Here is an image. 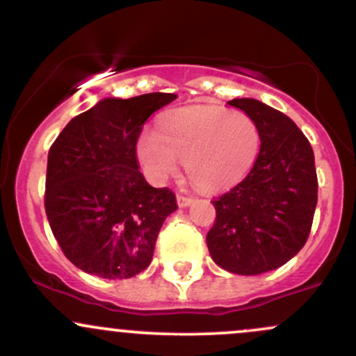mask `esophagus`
I'll list each match as a JSON object with an SVG mask.
<instances>
[{
  "mask_svg": "<svg viewBox=\"0 0 356 356\" xmlns=\"http://www.w3.org/2000/svg\"><path fill=\"white\" fill-rule=\"evenodd\" d=\"M191 202H192V197H187V195L177 194V206H179V207H187V206H191Z\"/></svg>",
  "mask_w": 356,
  "mask_h": 356,
  "instance_id": "1",
  "label": "esophagus"
}]
</instances>
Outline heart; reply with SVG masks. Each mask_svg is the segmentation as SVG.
Segmentation results:
<instances>
[{"instance_id":"heart-1","label":"heart","mask_w":356,"mask_h":356,"mask_svg":"<svg viewBox=\"0 0 356 356\" xmlns=\"http://www.w3.org/2000/svg\"><path fill=\"white\" fill-rule=\"evenodd\" d=\"M261 149L259 127L246 113L224 107H187L165 113L157 130L137 140L138 161L154 182L177 174L179 161L199 189L214 192L249 174Z\"/></svg>"}]
</instances>
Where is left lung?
I'll return each mask as SVG.
<instances>
[{
	"label": "left lung",
	"mask_w": 356,
	"mask_h": 356,
	"mask_svg": "<svg viewBox=\"0 0 356 356\" xmlns=\"http://www.w3.org/2000/svg\"><path fill=\"white\" fill-rule=\"evenodd\" d=\"M227 104L259 127L256 164L229 192L216 197V222L207 232L214 263L234 275H261L300 252L318 202L314 154L289 117L254 99Z\"/></svg>",
	"instance_id": "left-lung-1"
}]
</instances>
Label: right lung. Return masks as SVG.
Returning a JSON list of instances; mask_svg holds the SVG:
<instances>
[{
  "instance_id": "right-lung-1",
  "label": "right lung",
  "mask_w": 356,
  "mask_h": 356,
  "mask_svg": "<svg viewBox=\"0 0 356 356\" xmlns=\"http://www.w3.org/2000/svg\"><path fill=\"white\" fill-rule=\"evenodd\" d=\"M177 99L145 93L104 99L68 122L48 152L44 211L63 254L88 275L127 280L154 256L175 194L138 170L137 140L147 118Z\"/></svg>"
}]
</instances>
